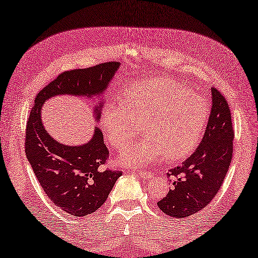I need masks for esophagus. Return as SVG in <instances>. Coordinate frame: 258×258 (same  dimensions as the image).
Here are the masks:
<instances>
[{"instance_id":"esophagus-1","label":"esophagus","mask_w":258,"mask_h":258,"mask_svg":"<svg viewBox=\"0 0 258 258\" xmlns=\"http://www.w3.org/2000/svg\"><path fill=\"white\" fill-rule=\"evenodd\" d=\"M136 174H138L139 177L143 178V179H151L153 177L152 172H150V171H144V172H136Z\"/></svg>"}]
</instances>
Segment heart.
I'll return each instance as SVG.
<instances>
[{
  "instance_id": "heart-1",
  "label": "heart",
  "mask_w": 258,
  "mask_h": 258,
  "mask_svg": "<svg viewBox=\"0 0 258 258\" xmlns=\"http://www.w3.org/2000/svg\"><path fill=\"white\" fill-rule=\"evenodd\" d=\"M206 98L168 78L130 85L122 103L108 102L103 108L101 124L108 143L124 148L143 128L146 134L138 143L120 153L124 168H142L165 154L181 160L195 150L209 121Z\"/></svg>"
}]
</instances>
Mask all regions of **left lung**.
<instances>
[{
  "label": "left lung",
  "instance_id": "left-lung-1",
  "mask_svg": "<svg viewBox=\"0 0 258 258\" xmlns=\"http://www.w3.org/2000/svg\"><path fill=\"white\" fill-rule=\"evenodd\" d=\"M212 107L200 146L181 166L169 170V194L157 202L171 218L183 219L200 212L219 192L232 157L233 128L228 102L211 88Z\"/></svg>",
  "mask_w": 258,
  "mask_h": 258
}]
</instances>
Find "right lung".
<instances>
[{
  "label": "right lung",
  "instance_id": "right-lung-1",
  "mask_svg": "<svg viewBox=\"0 0 258 258\" xmlns=\"http://www.w3.org/2000/svg\"><path fill=\"white\" fill-rule=\"evenodd\" d=\"M119 68V62H106L87 69L63 72L37 94L27 121V160L49 200L74 216H85L97 211L122 173L103 169L108 159V150L97 125L87 143L66 145L55 141L45 129L42 106L58 95L88 99L104 96ZM103 106V98L94 105L93 114L97 122Z\"/></svg>",
  "mask_w": 258,
  "mask_h": 258
}]
</instances>
